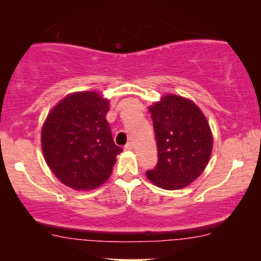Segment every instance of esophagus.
<instances>
[{"label": "esophagus", "mask_w": 261, "mask_h": 261, "mask_svg": "<svg viewBox=\"0 0 261 261\" xmlns=\"http://www.w3.org/2000/svg\"><path fill=\"white\" fill-rule=\"evenodd\" d=\"M134 148V145H132V143H127L125 146H124V149L125 151H131V149Z\"/></svg>", "instance_id": "obj_1"}]
</instances>
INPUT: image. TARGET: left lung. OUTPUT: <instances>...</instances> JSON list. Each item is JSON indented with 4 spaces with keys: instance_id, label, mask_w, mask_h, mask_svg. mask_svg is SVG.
Masks as SVG:
<instances>
[{
    "instance_id": "1",
    "label": "left lung",
    "mask_w": 261,
    "mask_h": 261,
    "mask_svg": "<svg viewBox=\"0 0 261 261\" xmlns=\"http://www.w3.org/2000/svg\"><path fill=\"white\" fill-rule=\"evenodd\" d=\"M158 145V163L146 171L156 187L176 190L199 176L210 161L213 138L201 110L192 101L166 95L149 107Z\"/></svg>"
}]
</instances>
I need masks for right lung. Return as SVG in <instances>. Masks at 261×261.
I'll return each instance as SVG.
<instances>
[{
	"instance_id": "add662e5",
	"label": "right lung",
	"mask_w": 261,
	"mask_h": 261,
	"mask_svg": "<svg viewBox=\"0 0 261 261\" xmlns=\"http://www.w3.org/2000/svg\"><path fill=\"white\" fill-rule=\"evenodd\" d=\"M108 106L98 92H79L64 98L47 116L41 131L43 155L56 177L70 188L100 187L123 151L106 120Z\"/></svg>"
}]
</instances>
